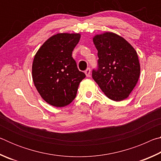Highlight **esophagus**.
Returning <instances> with one entry per match:
<instances>
[{"instance_id": "1", "label": "esophagus", "mask_w": 161, "mask_h": 161, "mask_svg": "<svg viewBox=\"0 0 161 161\" xmlns=\"http://www.w3.org/2000/svg\"><path fill=\"white\" fill-rule=\"evenodd\" d=\"M84 73H85V75L86 77H90V73H91V69L90 68H87V69L84 71Z\"/></svg>"}]
</instances>
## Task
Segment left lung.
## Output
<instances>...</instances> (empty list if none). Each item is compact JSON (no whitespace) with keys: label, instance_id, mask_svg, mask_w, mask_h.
<instances>
[{"label":"left lung","instance_id":"obj_1","mask_svg":"<svg viewBox=\"0 0 161 161\" xmlns=\"http://www.w3.org/2000/svg\"><path fill=\"white\" fill-rule=\"evenodd\" d=\"M98 50V66L92 78L110 99L119 102L129 96L140 76V64L135 49L114 32L93 37Z\"/></svg>","mask_w":161,"mask_h":161}]
</instances>
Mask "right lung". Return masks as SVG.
<instances>
[{
	"label": "right lung",
	"mask_w": 161,
	"mask_h": 161,
	"mask_svg": "<svg viewBox=\"0 0 161 161\" xmlns=\"http://www.w3.org/2000/svg\"><path fill=\"white\" fill-rule=\"evenodd\" d=\"M80 37L79 33L54 35L35 55L32 80L42 99L54 107L69 104L76 97L79 84L86 77L72 57Z\"/></svg>",
	"instance_id": "1"
}]
</instances>
